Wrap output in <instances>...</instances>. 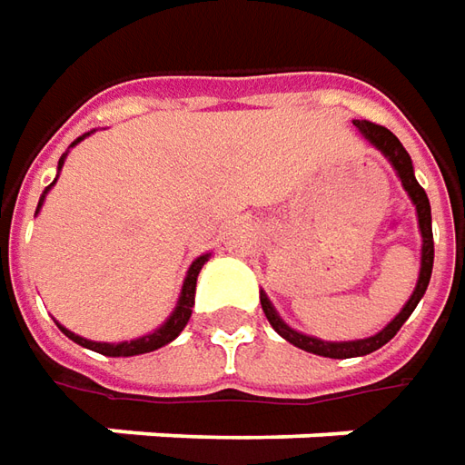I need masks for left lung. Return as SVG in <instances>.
I'll return each mask as SVG.
<instances>
[{"label":"left lung","mask_w":465,"mask_h":465,"mask_svg":"<svg viewBox=\"0 0 465 465\" xmlns=\"http://www.w3.org/2000/svg\"><path fill=\"white\" fill-rule=\"evenodd\" d=\"M352 125L361 131V136L376 146L378 152L383 153L389 159V164L393 167V172L399 174L401 180V187L407 190V195L414 203V211H417V223H420V233H422V257H420V278H417V285L411 291V296L404 303V309L393 316L391 322L386 327L365 337V340H347V342H329V340H319V337H312V334H303L298 329L288 327L281 319V313L275 312V306L270 303V298L264 291H260V303H262V312L270 322V327L275 329L281 334L282 340H288L291 344H296L306 352H313V355H322V358H334V361H344V358H361V355H371L376 352L378 347L391 340L393 334L401 329V324L407 322L411 312L417 309V303L422 301L424 291L430 285V275H432V260H435V242H432V213H430V201H427V193L422 190V184L417 183L414 177V167H411V156L407 153V149L401 146V141L393 136L389 128L383 125H376L371 121H352Z\"/></svg>","instance_id":"8db88e82"}]
</instances>
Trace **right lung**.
Returning a JSON list of instances; mask_svg holds the SVG:
<instances>
[{"mask_svg": "<svg viewBox=\"0 0 465 465\" xmlns=\"http://www.w3.org/2000/svg\"><path fill=\"white\" fill-rule=\"evenodd\" d=\"M89 134H92V131H89ZM89 134L76 138L69 149H74L79 141H84ZM66 153L58 159V172H61L64 162H66ZM54 184H56V180H54V183L43 190L41 201H38V211H41L43 201H45V195H48V190H51ZM38 211H35V216H38ZM208 257H211V254L205 252V254H201L195 262L190 264V270H187V275H184L183 291H180V298H177V306H174V312L169 313L167 322H164L162 327L153 329V331H149V334H143V337H136V340H125V342H94V340H87V337H79V334H74L72 329L61 327V324H58V329H61V331H64L69 340H74L76 344H82V347H87V350H94V352H100V355H107V358H131V355L153 352V350H159V347H164V344L172 342L174 337H180V331L184 329V324L190 322V313H193V306H195V285H198V272L203 270V264L208 262Z\"/></svg>", "mask_w": 465, "mask_h": 465, "instance_id": "1", "label": "right lung"}]
</instances>
